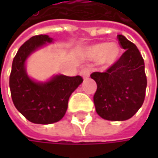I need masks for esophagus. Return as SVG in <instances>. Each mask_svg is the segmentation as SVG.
<instances>
[{"instance_id": "esophagus-1", "label": "esophagus", "mask_w": 158, "mask_h": 158, "mask_svg": "<svg viewBox=\"0 0 158 158\" xmlns=\"http://www.w3.org/2000/svg\"><path fill=\"white\" fill-rule=\"evenodd\" d=\"M80 75L83 77V78H87L89 76V69L88 68H84V69H82L81 70V72H80Z\"/></svg>"}]
</instances>
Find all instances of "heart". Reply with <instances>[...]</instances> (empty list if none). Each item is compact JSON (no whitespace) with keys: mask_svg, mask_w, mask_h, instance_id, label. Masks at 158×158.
Instances as JSON below:
<instances>
[{"mask_svg":"<svg viewBox=\"0 0 158 158\" xmlns=\"http://www.w3.org/2000/svg\"><path fill=\"white\" fill-rule=\"evenodd\" d=\"M121 48L116 43H98L90 46L87 51V56L90 60H97L105 68H110L118 60Z\"/></svg>","mask_w":158,"mask_h":158,"instance_id":"obj_1","label":"heart"}]
</instances>
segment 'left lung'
<instances>
[{"instance_id":"left-lung-1","label":"left lung","mask_w":158,"mask_h":158,"mask_svg":"<svg viewBox=\"0 0 158 158\" xmlns=\"http://www.w3.org/2000/svg\"><path fill=\"white\" fill-rule=\"evenodd\" d=\"M126 52L106 72H94L96 112L101 118L122 121L133 117L143 106L147 87L144 60L136 46L123 35H118Z\"/></svg>"}]
</instances>
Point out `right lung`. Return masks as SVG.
<instances>
[{"label":"right lung","instance_id":"add662e5","mask_svg":"<svg viewBox=\"0 0 158 158\" xmlns=\"http://www.w3.org/2000/svg\"><path fill=\"white\" fill-rule=\"evenodd\" d=\"M48 35L31 37L19 48L13 60L9 76L11 98L15 108L35 124H52L63 118L71 94L82 82L80 76H53L38 82L26 72V60L31 53L52 43Z\"/></svg>","mask_w":158,"mask_h":158}]
</instances>
